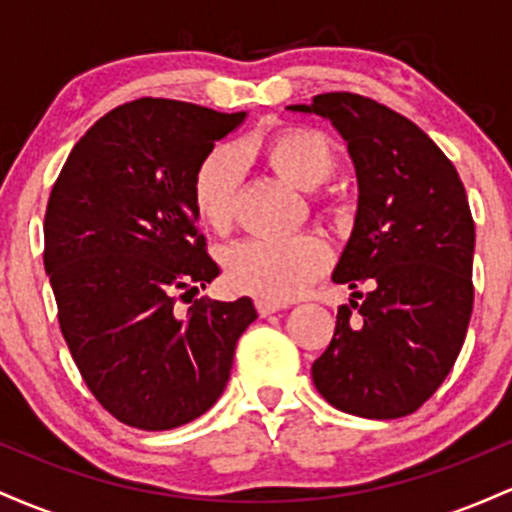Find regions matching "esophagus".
<instances>
[{"label": "esophagus", "instance_id": "1", "mask_svg": "<svg viewBox=\"0 0 512 512\" xmlns=\"http://www.w3.org/2000/svg\"><path fill=\"white\" fill-rule=\"evenodd\" d=\"M255 308H257V313H260V317H267L272 313H279V310L286 308V305L276 303V301H264V298H260V301H255Z\"/></svg>", "mask_w": 512, "mask_h": 512}]
</instances>
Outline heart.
Instances as JSON below:
<instances>
[{
  "mask_svg": "<svg viewBox=\"0 0 512 512\" xmlns=\"http://www.w3.org/2000/svg\"><path fill=\"white\" fill-rule=\"evenodd\" d=\"M281 178L301 190H315L330 180L337 168V151L325 134L315 129H281L260 144ZM243 180V158L233 146H219L199 163L192 185L197 216L214 231L231 226ZM330 245L313 233L298 236H262L231 245L223 255V269L233 289L267 298L291 301L330 267Z\"/></svg>",
  "mask_w": 512,
  "mask_h": 512,
  "instance_id": "1",
  "label": "heart"
}]
</instances>
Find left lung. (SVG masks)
Segmentation results:
<instances>
[{
  "label": "left lung",
  "instance_id": "1",
  "mask_svg": "<svg viewBox=\"0 0 512 512\" xmlns=\"http://www.w3.org/2000/svg\"><path fill=\"white\" fill-rule=\"evenodd\" d=\"M315 113L342 134L356 168L354 231L332 279L349 289L330 346L313 363L322 397L363 419L416 411L448 378L474 305V219L467 192L436 142L395 110L322 93Z\"/></svg>",
  "mask_w": 512,
  "mask_h": 512
}]
</instances>
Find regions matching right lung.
Returning a JSON list of instances; mask_svg holds the SVG:
<instances>
[{
    "label": "right lung",
    "mask_w": 512,
    "mask_h": 512,
    "mask_svg": "<svg viewBox=\"0 0 512 512\" xmlns=\"http://www.w3.org/2000/svg\"><path fill=\"white\" fill-rule=\"evenodd\" d=\"M243 120L168 98L125 103L76 142L50 192L45 272L64 342L93 397L127 426L170 431L214 407L257 317L250 298L175 308L180 291L219 276L192 185Z\"/></svg>",
    "instance_id": "1"
}]
</instances>
